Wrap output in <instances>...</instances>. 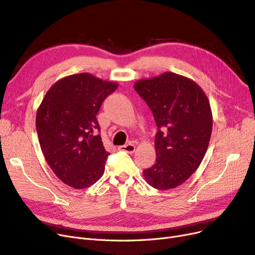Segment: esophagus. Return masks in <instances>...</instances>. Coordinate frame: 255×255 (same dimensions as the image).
<instances>
[{
    "label": "esophagus",
    "mask_w": 255,
    "mask_h": 255,
    "mask_svg": "<svg viewBox=\"0 0 255 255\" xmlns=\"http://www.w3.org/2000/svg\"><path fill=\"white\" fill-rule=\"evenodd\" d=\"M119 150L120 151H125V152L129 153V154H133L135 152V150H136V146L133 143H128V144L119 146Z\"/></svg>",
    "instance_id": "obj_1"
}]
</instances>
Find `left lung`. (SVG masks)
I'll return each mask as SVG.
<instances>
[{"mask_svg": "<svg viewBox=\"0 0 255 255\" xmlns=\"http://www.w3.org/2000/svg\"><path fill=\"white\" fill-rule=\"evenodd\" d=\"M134 89L158 127L156 162L143 177L158 190L176 188L197 170L207 152L213 128L209 99L195 81L171 72L138 80Z\"/></svg>", "mask_w": 255, "mask_h": 255, "instance_id": "left-lung-1", "label": "left lung"}]
</instances>
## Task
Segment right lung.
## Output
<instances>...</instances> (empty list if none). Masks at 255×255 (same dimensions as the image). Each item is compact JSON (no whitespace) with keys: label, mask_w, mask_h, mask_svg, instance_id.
Wrapping results in <instances>:
<instances>
[{"label":"right lung","mask_w":255,"mask_h":255,"mask_svg":"<svg viewBox=\"0 0 255 255\" xmlns=\"http://www.w3.org/2000/svg\"><path fill=\"white\" fill-rule=\"evenodd\" d=\"M118 83L90 73L60 79L37 110L36 128L42 153L67 186L84 189L104 173L109 152L102 143L98 120L101 103Z\"/></svg>","instance_id":"1"}]
</instances>
